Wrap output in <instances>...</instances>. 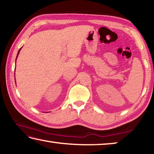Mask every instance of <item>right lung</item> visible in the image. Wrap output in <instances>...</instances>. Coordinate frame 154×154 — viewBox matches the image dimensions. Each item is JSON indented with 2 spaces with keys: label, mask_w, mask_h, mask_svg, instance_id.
Instances as JSON below:
<instances>
[{
  "label": "right lung",
  "mask_w": 154,
  "mask_h": 154,
  "mask_svg": "<svg viewBox=\"0 0 154 154\" xmlns=\"http://www.w3.org/2000/svg\"><path fill=\"white\" fill-rule=\"evenodd\" d=\"M21 49H22V48H21L20 49V50L18 51V53H17V57H16V59H17V56H18V54H19V53H20V51L21 50Z\"/></svg>",
  "instance_id": "add662e5"
}]
</instances>
